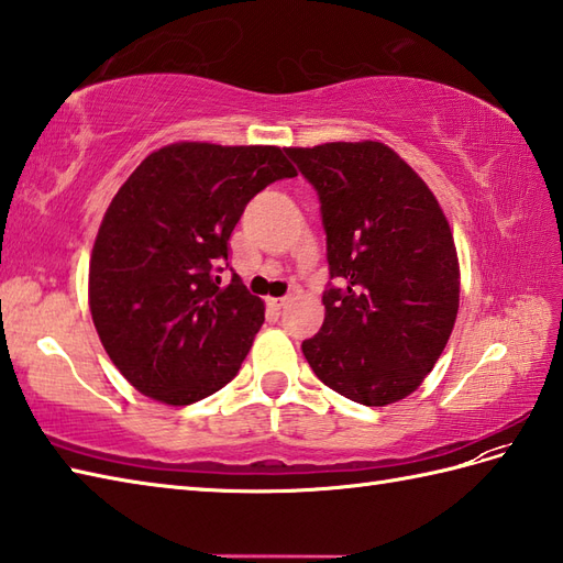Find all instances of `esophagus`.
I'll return each mask as SVG.
<instances>
[{
    "instance_id": "obj_1",
    "label": "esophagus",
    "mask_w": 563,
    "mask_h": 563,
    "mask_svg": "<svg viewBox=\"0 0 563 563\" xmlns=\"http://www.w3.org/2000/svg\"><path fill=\"white\" fill-rule=\"evenodd\" d=\"M287 302H290V297H271L268 299V307L271 309H283Z\"/></svg>"
}]
</instances>
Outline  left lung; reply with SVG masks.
Returning a JSON list of instances; mask_svg holds the SVG:
<instances>
[{
    "label": "left lung",
    "instance_id": "obj_1",
    "mask_svg": "<svg viewBox=\"0 0 563 563\" xmlns=\"http://www.w3.org/2000/svg\"><path fill=\"white\" fill-rule=\"evenodd\" d=\"M317 189L331 280L302 352L321 382L382 408L424 382L461 297L453 234L422 177L378 141L285 148Z\"/></svg>",
    "mask_w": 563,
    "mask_h": 563
}]
</instances>
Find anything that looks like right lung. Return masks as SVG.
I'll return each mask as SVG.
<instances>
[{
    "instance_id": "obj_1",
    "label": "right lung",
    "mask_w": 563,
    "mask_h": 563,
    "mask_svg": "<svg viewBox=\"0 0 563 563\" xmlns=\"http://www.w3.org/2000/svg\"><path fill=\"white\" fill-rule=\"evenodd\" d=\"M278 146L173 143L143 161L102 218L88 302L112 364L143 396L191 405L238 376L264 302L222 285L246 203L295 177Z\"/></svg>"
}]
</instances>
